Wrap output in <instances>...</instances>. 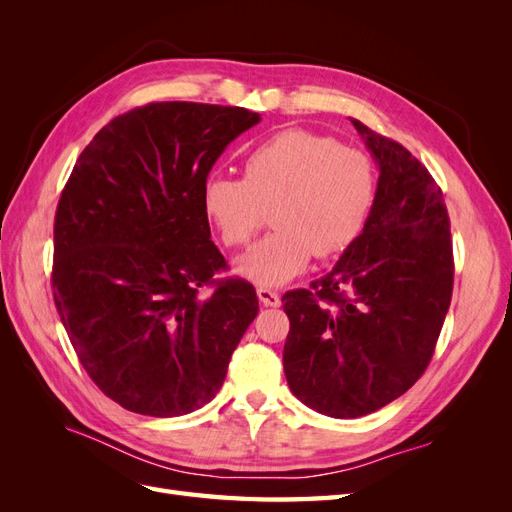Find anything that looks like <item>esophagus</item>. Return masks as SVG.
<instances>
[{
    "label": "esophagus",
    "mask_w": 512,
    "mask_h": 512,
    "mask_svg": "<svg viewBox=\"0 0 512 512\" xmlns=\"http://www.w3.org/2000/svg\"><path fill=\"white\" fill-rule=\"evenodd\" d=\"M256 292H258V299H260V303L265 305V307H280V305H282L280 294H277L275 290H271V288H262V286H260Z\"/></svg>",
    "instance_id": "1"
}]
</instances>
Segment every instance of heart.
I'll use <instances>...</instances> for the list:
<instances>
[{
	"mask_svg": "<svg viewBox=\"0 0 512 512\" xmlns=\"http://www.w3.org/2000/svg\"><path fill=\"white\" fill-rule=\"evenodd\" d=\"M376 200L374 164L359 149L307 130L260 143L243 179L211 175L203 209L226 247L245 245L273 209V235L237 260V273L262 288L301 275L309 260L331 258L359 239Z\"/></svg>",
	"mask_w": 512,
	"mask_h": 512,
	"instance_id": "b5f03b06",
	"label": "heart"
}]
</instances>
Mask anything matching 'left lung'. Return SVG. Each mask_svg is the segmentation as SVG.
Returning a JSON list of instances; mask_svg holds the SVG:
<instances>
[{"instance_id": "8db88e82", "label": "left lung", "mask_w": 512, "mask_h": 512, "mask_svg": "<svg viewBox=\"0 0 512 512\" xmlns=\"http://www.w3.org/2000/svg\"><path fill=\"white\" fill-rule=\"evenodd\" d=\"M380 177L367 224L309 290L282 297L292 395L333 418L391 404L423 376L453 294L451 224L429 170L350 119Z\"/></svg>"}]
</instances>
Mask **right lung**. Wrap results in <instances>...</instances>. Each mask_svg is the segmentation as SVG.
I'll use <instances>...</instances> for the list:
<instances>
[{"instance_id": "obj_1", "label": "right lung", "mask_w": 512, "mask_h": 512, "mask_svg": "<svg viewBox=\"0 0 512 512\" xmlns=\"http://www.w3.org/2000/svg\"><path fill=\"white\" fill-rule=\"evenodd\" d=\"M258 121L241 106L153 102L106 123L72 168L55 213V307L121 408L170 418L209 404L258 314L245 280L200 294L226 269L203 185Z\"/></svg>"}]
</instances>
